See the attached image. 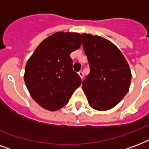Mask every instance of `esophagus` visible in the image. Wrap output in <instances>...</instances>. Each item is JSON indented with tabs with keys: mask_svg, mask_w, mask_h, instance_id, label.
<instances>
[{
	"mask_svg": "<svg viewBox=\"0 0 149 149\" xmlns=\"http://www.w3.org/2000/svg\"><path fill=\"white\" fill-rule=\"evenodd\" d=\"M78 74H79V76L80 77V78H81V79H83V78H84V73L82 72V71H79V72H78Z\"/></svg>",
	"mask_w": 149,
	"mask_h": 149,
	"instance_id": "esophagus-1",
	"label": "esophagus"
}]
</instances>
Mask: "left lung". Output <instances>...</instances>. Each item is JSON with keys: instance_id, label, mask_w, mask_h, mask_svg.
Listing matches in <instances>:
<instances>
[{"instance_id": "1", "label": "left lung", "mask_w": 149, "mask_h": 149, "mask_svg": "<svg viewBox=\"0 0 149 149\" xmlns=\"http://www.w3.org/2000/svg\"><path fill=\"white\" fill-rule=\"evenodd\" d=\"M83 47L90 73L83 81L88 103L97 111L115 107L129 90L132 72L120 49L106 38L83 33Z\"/></svg>"}]
</instances>
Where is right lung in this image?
<instances>
[{"mask_svg":"<svg viewBox=\"0 0 149 149\" xmlns=\"http://www.w3.org/2000/svg\"><path fill=\"white\" fill-rule=\"evenodd\" d=\"M82 44L81 35L56 32L36 48L25 65L24 79L34 100L48 111L67 104L81 78L72 70V52Z\"/></svg>","mask_w":149,"mask_h":149,"instance_id":"add662e5","label":"right lung"}]
</instances>
